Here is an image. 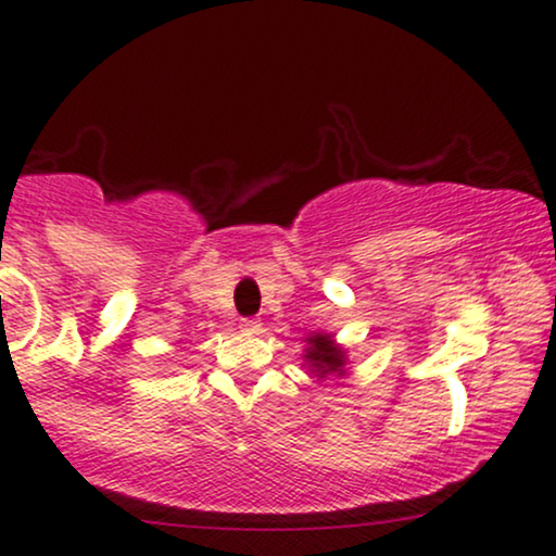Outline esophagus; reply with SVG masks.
<instances>
[{"label": "esophagus", "mask_w": 556, "mask_h": 556, "mask_svg": "<svg viewBox=\"0 0 556 556\" xmlns=\"http://www.w3.org/2000/svg\"><path fill=\"white\" fill-rule=\"evenodd\" d=\"M240 329L249 331V333H258L261 331V324H258L256 318H243V320H240Z\"/></svg>", "instance_id": "1"}]
</instances>
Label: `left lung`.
<instances>
[{"label":"left lung","mask_w":556,"mask_h":556,"mask_svg":"<svg viewBox=\"0 0 556 556\" xmlns=\"http://www.w3.org/2000/svg\"><path fill=\"white\" fill-rule=\"evenodd\" d=\"M307 354L305 359L311 363L313 370L318 372V378H326L329 372H339L342 376L344 367V352L333 344L329 333H316V337L307 339Z\"/></svg>","instance_id":"8db88e82"}]
</instances>
